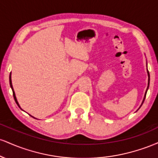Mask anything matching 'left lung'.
<instances>
[{
  "label": "left lung",
  "mask_w": 158,
  "mask_h": 158,
  "mask_svg": "<svg viewBox=\"0 0 158 158\" xmlns=\"http://www.w3.org/2000/svg\"><path fill=\"white\" fill-rule=\"evenodd\" d=\"M147 73H148V87H147V89H146V93H145V96H144V98H143V102H142V104H141V106H142L143 105V102H144V100H145V99H146V93H147V90H148V86H149V81H150V76H149V73H148V70H147ZM141 106H140V107H141Z\"/></svg>",
  "instance_id": "obj_1"
}]
</instances>
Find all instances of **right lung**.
<instances>
[{
    "instance_id": "add662e5",
    "label": "right lung",
    "mask_w": 158,
    "mask_h": 158,
    "mask_svg": "<svg viewBox=\"0 0 158 158\" xmlns=\"http://www.w3.org/2000/svg\"><path fill=\"white\" fill-rule=\"evenodd\" d=\"M10 87H11V88H12V93H13V97H14V99H15V101L16 104H17L18 106H19V108H21V107H20L19 104V102H18V101H17V99H16L15 91H14V90H13V87H12V80H11V73H10ZM30 116H31V115H30ZM31 117H32V116H31ZM34 118H35V117H34Z\"/></svg>"
}]
</instances>
